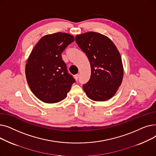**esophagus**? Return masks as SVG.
Masks as SVG:
<instances>
[{"label": "esophagus", "instance_id": "1", "mask_svg": "<svg viewBox=\"0 0 156 156\" xmlns=\"http://www.w3.org/2000/svg\"><path fill=\"white\" fill-rule=\"evenodd\" d=\"M78 77H79V75H78V74H76V75H75V78L76 80H78Z\"/></svg>", "mask_w": 156, "mask_h": 156}]
</instances>
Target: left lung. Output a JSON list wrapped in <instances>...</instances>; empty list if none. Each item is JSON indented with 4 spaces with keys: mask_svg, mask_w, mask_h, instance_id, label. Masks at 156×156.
Masks as SVG:
<instances>
[{
    "mask_svg": "<svg viewBox=\"0 0 156 156\" xmlns=\"http://www.w3.org/2000/svg\"><path fill=\"white\" fill-rule=\"evenodd\" d=\"M76 42L90 63L91 76L83 88L95 101L108 100L120 87L123 68L120 54L112 41L96 32L76 35Z\"/></svg>",
    "mask_w": 156,
    "mask_h": 156,
    "instance_id": "8db88e82",
    "label": "left lung"
}]
</instances>
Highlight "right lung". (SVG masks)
<instances>
[{"label": "right lung", "instance_id": "obj_1", "mask_svg": "<svg viewBox=\"0 0 156 156\" xmlns=\"http://www.w3.org/2000/svg\"><path fill=\"white\" fill-rule=\"evenodd\" d=\"M75 37L56 33L41 38L28 59L25 74L28 84L38 99L56 103L67 96L75 79L68 73L61 54Z\"/></svg>", "mask_w": 156, "mask_h": 156}]
</instances>
